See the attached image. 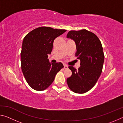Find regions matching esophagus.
<instances>
[{
	"instance_id": "esophagus-1",
	"label": "esophagus",
	"mask_w": 123,
	"mask_h": 123,
	"mask_svg": "<svg viewBox=\"0 0 123 123\" xmlns=\"http://www.w3.org/2000/svg\"><path fill=\"white\" fill-rule=\"evenodd\" d=\"M68 66L67 65H65V64H64V69H68Z\"/></svg>"
}]
</instances>
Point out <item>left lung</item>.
Returning <instances> with one entry per match:
<instances>
[{"mask_svg":"<svg viewBox=\"0 0 123 123\" xmlns=\"http://www.w3.org/2000/svg\"><path fill=\"white\" fill-rule=\"evenodd\" d=\"M67 37L75 43V56L80 60L81 66L78 70L68 67L72 74L67 82L73 92L82 94L92 88L100 76L104 61L103 49L98 37L86 29L70 31Z\"/></svg>","mask_w":123,"mask_h":123,"instance_id":"left-lung-1","label":"left lung"}]
</instances>
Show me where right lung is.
I'll use <instances>...</instances> for the list:
<instances>
[{
    "label": "right lung",
    "mask_w": 123,
    "mask_h": 123,
    "mask_svg": "<svg viewBox=\"0 0 123 123\" xmlns=\"http://www.w3.org/2000/svg\"><path fill=\"white\" fill-rule=\"evenodd\" d=\"M66 31L64 29L39 27L24 38L20 53L22 70L26 82L35 90H45L63 68L61 62L51 63L48 57L51 53L54 39Z\"/></svg>",
    "instance_id": "1"
}]
</instances>
